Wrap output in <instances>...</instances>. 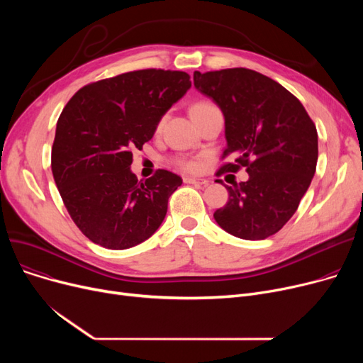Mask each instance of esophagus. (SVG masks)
Segmentation results:
<instances>
[{
  "label": "esophagus",
  "instance_id": "esophagus-1",
  "mask_svg": "<svg viewBox=\"0 0 363 363\" xmlns=\"http://www.w3.org/2000/svg\"><path fill=\"white\" fill-rule=\"evenodd\" d=\"M185 184H193V185H200V186H207L208 181L207 179H201V178H194V177H185L184 178Z\"/></svg>",
  "mask_w": 363,
  "mask_h": 363
}]
</instances>
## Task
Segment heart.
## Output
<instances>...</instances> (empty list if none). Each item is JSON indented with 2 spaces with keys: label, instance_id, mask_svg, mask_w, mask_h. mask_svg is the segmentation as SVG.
Wrapping results in <instances>:
<instances>
[{
  "label": "heart",
  "instance_id": "b5f03b06",
  "mask_svg": "<svg viewBox=\"0 0 363 363\" xmlns=\"http://www.w3.org/2000/svg\"><path fill=\"white\" fill-rule=\"evenodd\" d=\"M208 107H213V104L204 103V101H203V103H197V104L193 106L191 114H193V113H197V111H201V110H206V108H208ZM162 123H163V121L160 122V126H162ZM179 164H181L184 169H186V170H196V169L199 167L197 162H194V160H181Z\"/></svg>",
  "mask_w": 363,
  "mask_h": 363
}]
</instances>
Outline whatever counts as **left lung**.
<instances>
[{"label": "left lung", "mask_w": 363, "mask_h": 363, "mask_svg": "<svg viewBox=\"0 0 363 363\" xmlns=\"http://www.w3.org/2000/svg\"><path fill=\"white\" fill-rule=\"evenodd\" d=\"M194 86L222 110L226 148L249 179L226 186L228 203L213 213L223 231L242 240L278 233L296 213L316 170L318 132L294 95L262 73L235 67L194 72Z\"/></svg>", "instance_id": "left-lung-1"}]
</instances>
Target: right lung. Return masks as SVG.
Segmentation results:
<instances>
[{"label": "right lung", "mask_w": 363, "mask_h": 363, "mask_svg": "<svg viewBox=\"0 0 363 363\" xmlns=\"http://www.w3.org/2000/svg\"><path fill=\"white\" fill-rule=\"evenodd\" d=\"M189 88L185 72H128L81 88L63 108L51 150L52 177L70 218L92 242L125 250L159 230L182 179L160 169L138 182L132 151L152 138Z\"/></svg>", "instance_id": "add662e5"}]
</instances>
